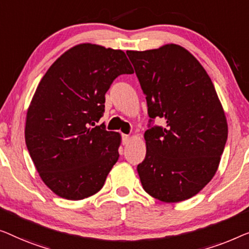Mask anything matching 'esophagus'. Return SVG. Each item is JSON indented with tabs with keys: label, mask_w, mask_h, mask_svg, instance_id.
<instances>
[{
	"label": "esophagus",
	"mask_w": 249,
	"mask_h": 249,
	"mask_svg": "<svg viewBox=\"0 0 249 249\" xmlns=\"http://www.w3.org/2000/svg\"><path fill=\"white\" fill-rule=\"evenodd\" d=\"M122 142H123V144H124V145L128 144V143L131 142V136L124 134V135H123V138H122Z\"/></svg>",
	"instance_id": "1"
}]
</instances>
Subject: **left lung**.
Segmentation results:
<instances>
[{
	"label": "left lung",
	"mask_w": 249,
	"mask_h": 249,
	"mask_svg": "<svg viewBox=\"0 0 249 249\" xmlns=\"http://www.w3.org/2000/svg\"><path fill=\"white\" fill-rule=\"evenodd\" d=\"M126 54L146 96L150 118L166 123L144 133L146 155L138 166L142 186L161 202L193 197L215 175L228 138L214 86L201 63L179 45Z\"/></svg>",
	"instance_id": "1"
}]
</instances>
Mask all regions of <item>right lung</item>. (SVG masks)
I'll return each mask as SVG.
<instances>
[{
	"instance_id": "1",
	"label": "right lung",
	"mask_w": 249,
	"mask_h": 249,
	"mask_svg": "<svg viewBox=\"0 0 249 249\" xmlns=\"http://www.w3.org/2000/svg\"><path fill=\"white\" fill-rule=\"evenodd\" d=\"M132 73L123 51L86 43L59 56L40 80L24 138L41 180L59 197L78 201L103 188L122 138L96 123L114 80Z\"/></svg>"
}]
</instances>
